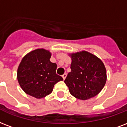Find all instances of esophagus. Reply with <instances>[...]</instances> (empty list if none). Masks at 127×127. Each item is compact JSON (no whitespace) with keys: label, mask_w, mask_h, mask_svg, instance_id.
I'll list each match as a JSON object with an SVG mask.
<instances>
[{"label":"esophagus","mask_w":127,"mask_h":127,"mask_svg":"<svg viewBox=\"0 0 127 127\" xmlns=\"http://www.w3.org/2000/svg\"><path fill=\"white\" fill-rule=\"evenodd\" d=\"M63 79L64 80V79H66V73H64V74H63Z\"/></svg>","instance_id":"esophagus-1"}]
</instances>
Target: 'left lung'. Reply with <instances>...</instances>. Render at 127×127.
I'll return each mask as SVG.
<instances>
[{"instance_id":"obj_1","label":"left lung","mask_w":127,"mask_h":127,"mask_svg":"<svg viewBox=\"0 0 127 127\" xmlns=\"http://www.w3.org/2000/svg\"><path fill=\"white\" fill-rule=\"evenodd\" d=\"M71 71L64 83L75 98L87 100L95 96L106 81V68L102 61L87 51L70 54Z\"/></svg>"}]
</instances>
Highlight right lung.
Returning <instances> with one entry per match:
<instances>
[{"mask_svg": "<svg viewBox=\"0 0 127 127\" xmlns=\"http://www.w3.org/2000/svg\"><path fill=\"white\" fill-rule=\"evenodd\" d=\"M51 53L38 48L23 57L17 70V79L22 89L29 95L41 98L51 94L56 83L63 81L56 73L57 65L50 61Z\"/></svg>", "mask_w": 127, "mask_h": 127, "instance_id": "add662e5", "label": "right lung"}]
</instances>
